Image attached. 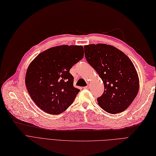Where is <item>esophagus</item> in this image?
Returning a JSON list of instances; mask_svg holds the SVG:
<instances>
[{
  "label": "esophagus",
  "instance_id": "esophagus-1",
  "mask_svg": "<svg viewBox=\"0 0 156 156\" xmlns=\"http://www.w3.org/2000/svg\"><path fill=\"white\" fill-rule=\"evenodd\" d=\"M84 89H89V85H88L87 86L85 87Z\"/></svg>",
  "mask_w": 156,
  "mask_h": 156
}]
</instances>
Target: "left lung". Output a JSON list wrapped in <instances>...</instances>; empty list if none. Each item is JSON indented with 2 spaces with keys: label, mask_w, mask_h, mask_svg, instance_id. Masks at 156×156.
I'll use <instances>...</instances> for the list:
<instances>
[{
  "label": "left lung",
  "mask_w": 156,
  "mask_h": 156,
  "mask_svg": "<svg viewBox=\"0 0 156 156\" xmlns=\"http://www.w3.org/2000/svg\"><path fill=\"white\" fill-rule=\"evenodd\" d=\"M87 61L102 79L105 90L98 98L100 107L115 114L126 110L139 90L138 73L131 60L115 47L106 44L84 46Z\"/></svg>",
  "instance_id": "left-lung-1"
}]
</instances>
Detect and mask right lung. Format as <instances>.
I'll return each instance as SVG.
<instances>
[{
	"mask_svg": "<svg viewBox=\"0 0 156 156\" xmlns=\"http://www.w3.org/2000/svg\"><path fill=\"white\" fill-rule=\"evenodd\" d=\"M83 56L82 46L61 45L39 53L29 64L25 85L34 102L43 111L58 115L73 103L80 90L73 86L69 71Z\"/></svg>",
	"mask_w": 156,
	"mask_h": 156,
	"instance_id": "right-lung-1",
	"label": "right lung"
}]
</instances>
